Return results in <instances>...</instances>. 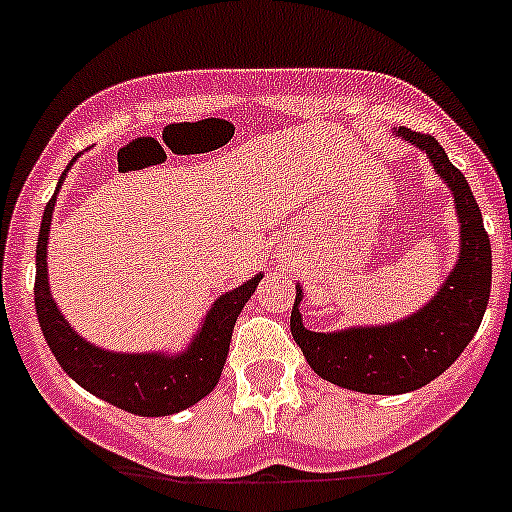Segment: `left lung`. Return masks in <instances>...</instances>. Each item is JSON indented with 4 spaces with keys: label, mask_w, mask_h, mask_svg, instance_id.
<instances>
[{
    "label": "left lung",
    "mask_w": 512,
    "mask_h": 512,
    "mask_svg": "<svg viewBox=\"0 0 512 512\" xmlns=\"http://www.w3.org/2000/svg\"><path fill=\"white\" fill-rule=\"evenodd\" d=\"M393 136L423 150L432 170L452 192L459 221L454 269L423 308L396 323L352 325L333 333L308 330L299 311L301 284H296L291 308V335L313 372L342 389L374 396L423 389L452 367L479 330L491 294V240L466 177L432 136L411 128H396Z\"/></svg>",
    "instance_id": "obj_1"
}]
</instances>
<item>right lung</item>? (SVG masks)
I'll return each instance as SVG.
<instances>
[{
    "mask_svg": "<svg viewBox=\"0 0 512 512\" xmlns=\"http://www.w3.org/2000/svg\"><path fill=\"white\" fill-rule=\"evenodd\" d=\"M75 160L77 157H72V162ZM67 170L43 211L36 247V291L33 294H36L38 323H41L50 352L65 369V374H70L82 389L121 411L160 418V415H172L194 406L201 398L209 396L221 379L235 320L265 274H255L247 282L218 296L182 352H114L92 345L67 323L48 284L50 221H53L55 201H58Z\"/></svg>",
    "mask_w": 512,
    "mask_h": 512,
    "instance_id": "1",
    "label": "right lung"
}]
</instances>
